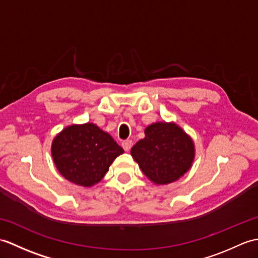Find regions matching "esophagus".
I'll return each mask as SVG.
<instances>
[{
    "label": "esophagus",
    "mask_w": 258,
    "mask_h": 258,
    "mask_svg": "<svg viewBox=\"0 0 258 258\" xmlns=\"http://www.w3.org/2000/svg\"><path fill=\"white\" fill-rule=\"evenodd\" d=\"M122 146H123L124 151L128 152V151L131 150V147H132V141H131V140H125V141H123V142H122Z\"/></svg>",
    "instance_id": "1"
}]
</instances>
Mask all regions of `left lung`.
<instances>
[{
	"label": "left lung",
	"mask_w": 258,
	"mask_h": 258,
	"mask_svg": "<svg viewBox=\"0 0 258 258\" xmlns=\"http://www.w3.org/2000/svg\"><path fill=\"white\" fill-rule=\"evenodd\" d=\"M135 162L154 184H169L188 171L194 142L175 123L157 122L145 128V138L131 150Z\"/></svg>",
	"instance_id": "8db88e82"
}]
</instances>
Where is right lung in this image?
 Listing matches in <instances>:
<instances>
[{
	"instance_id": "add662e5",
	"label": "right lung",
	"mask_w": 258,
	"mask_h": 258,
	"mask_svg": "<svg viewBox=\"0 0 258 258\" xmlns=\"http://www.w3.org/2000/svg\"><path fill=\"white\" fill-rule=\"evenodd\" d=\"M124 150L93 123L71 125L52 143V157L61 175L76 185L97 184Z\"/></svg>"
}]
</instances>
